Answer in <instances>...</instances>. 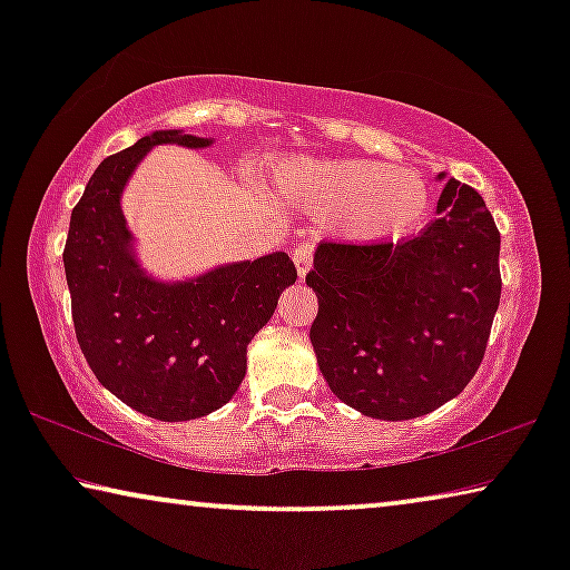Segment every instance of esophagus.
<instances>
[{
	"label": "esophagus",
	"mask_w": 570,
	"mask_h": 570,
	"mask_svg": "<svg viewBox=\"0 0 570 570\" xmlns=\"http://www.w3.org/2000/svg\"><path fill=\"white\" fill-rule=\"evenodd\" d=\"M293 262L295 269H298V277H306V272L311 269V262H314V246L311 244H298L293 252Z\"/></svg>",
	"instance_id": "34e87169"
}]
</instances>
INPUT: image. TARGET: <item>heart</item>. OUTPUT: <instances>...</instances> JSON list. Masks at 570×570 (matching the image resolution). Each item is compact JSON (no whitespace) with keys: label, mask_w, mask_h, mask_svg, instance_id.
<instances>
[{"label":"heart","mask_w":570,"mask_h":570,"mask_svg":"<svg viewBox=\"0 0 570 570\" xmlns=\"http://www.w3.org/2000/svg\"><path fill=\"white\" fill-rule=\"evenodd\" d=\"M283 184L316 207L334 209L337 230L355 240L402 236L428 207L423 178L368 160L285 166Z\"/></svg>","instance_id":"heart-1"}]
</instances>
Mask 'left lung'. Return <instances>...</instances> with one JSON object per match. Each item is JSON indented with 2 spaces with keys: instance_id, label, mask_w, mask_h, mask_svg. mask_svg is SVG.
Returning a JSON list of instances; mask_svg holds the SVG:
<instances>
[{
  "instance_id": "1",
  "label": "left lung",
  "mask_w": 570,
  "mask_h": 570,
  "mask_svg": "<svg viewBox=\"0 0 570 570\" xmlns=\"http://www.w3.org/2000/svg\"><path fill=\"white\" fill-rule=\"evenodd\" d=\"M498 254L493 215L454 178L417 236L324 240L306 275L318 298L311 345L337 400L379 420L454 400L485 357L501 303Z\"/></svg>"
}]
</instances>
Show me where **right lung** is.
Wrapping results in <instances>:
<instances>
[{
    "label": "right lung",
    "mask_w": 570,
    "mask_h": 570,
    "mask_svg": "<svg viewBox=\"0 0 570 570\" xmlns=\"http://www.w3.org/2000/svg\"><path fill=\"white\" fill-rule=\"evenodd\" d=\"M166 142L207 147L209 139L155 131L108 155L72 209L65 272L77 342L96 379L131 410L176 423L209 415L238 392L246 345L298 272L277 252L191 283L145 277L119 199L147 150Z\"/></svg>",
    "instance_id": "obj_1"
}]
</instances>
